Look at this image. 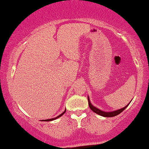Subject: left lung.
I'll list each match as a JSON object with an SVG mask.
<instances>
[{"label":"left lung","instance_id":"1","mask_svg":"<svg viewBox=\"0 0 149 149\" xmlns=\"http://www.w3.org/2000/svg\"><path fill=\"white\" fill-rule=\"evenodd\" d=\"M131 101H132V100H131ZM88 101H89V108L93 110L94 113H95L98 114V115L101 116H104V117H113V116H117V115H119V114L121 113H122L124 110H125L126 107H127L129 105V104H130L129 103L128 104L126 105V106L125 107H123V108L119 109V110H113V111L106 112V111H103V110H100V109L97 108V107H95V106H93V105L91 104V101H90V100H89V96H88Z\"/></svg>","mask_w":149,"mask_h":149}]
</instances>
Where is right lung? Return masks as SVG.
I'll return each instance as SVG.
<instances>
[{"label": "right lung", "instance_id": "obj_1", "mask_svg": "<svg viewBox=\"0 0 149 149\" xmlns=\"http://www.w3.org/2000/svg\"><path fill=\"white\" fill-rule=\"evenodd\" d=\"M65 111H66V110H65V111L63 112V113H62L61 114H60V115H59V116H57L56 117H55V118H53V119H45V120H42V121H44V122H51V121H53V120H55V119H58V118H60V116H62L63 115V114L65 113Z\"/></svg>", "mask_w": 149, "mask_h": 149}]
</instances>
